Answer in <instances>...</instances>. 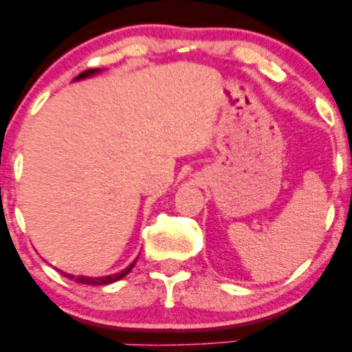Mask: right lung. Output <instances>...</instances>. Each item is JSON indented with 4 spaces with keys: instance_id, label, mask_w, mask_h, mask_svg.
Instances as JSON below:
<instances>
[{
    "instance_id": "right-lung-1",
    "label": "right lung",
    "mask_w": 352,
    "mask_h": 352,
    "mask_svg": "<svg viewBox=\"0 0 352 352\" xmlns=\"http://www.w3.org/2000/svg\"><path fill=\"white\" fill-rule=\"evenodd\" d=\"M96 72H99L98 69H87L84 72H80L76 79H84V78H89V76L96 74ZM137 261V260H135ZM134 263H131L127 266V268L122 270L120 273H116V274H109V276H99V278H89V276H74V274H67V273H63L64 276H67L69 280H74L76 283H80V285H96V286H102V285H109V283H114L117 280H120V278H124L125 274L131 273V270L134 268Z\"/></svg>"
}]
</instances>
